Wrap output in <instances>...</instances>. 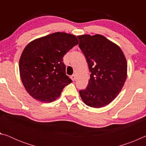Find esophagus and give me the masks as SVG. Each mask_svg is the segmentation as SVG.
Segmentation results:
<instances>
[{
	"label": "esophagus",
	"mask_w": 146,
	"mask_h": 146,
	"mask_svg": "<svg viewBox=\"0 0 146 146\" xmlns=\"http://www.w3.org/2000/svg\"><path fill=\"white\" fill-rule=\"evenodd\" d=\"M76 76L75 75H73L71 76V78L73 81H75L76 80Z\"/></svg>",
	"instance_id": "esophagus-1"
}]
</instances>
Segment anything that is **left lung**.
Here are the masks:
<instances>
[{
  "label": "left lung",
  "mask_w": 146,
  "mask_h": 146,
  "mask_svg": "<svg viewBox=\"0 0 146 146\" xmlns=\"http://www.w3.org/2000/svg\"><path fill=\"white\" fill-rule=\"evenodd\" d=\"M91 72L85 90L79 91L86 105L100 108L117 97L127 78V61L122 49L101 35L77 36Z\"/></svg>",
  "instance_id": "8db88e82"
}]
</instances>
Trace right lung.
I'll return each mask as SVG.
<instances>
[{
    "mask_svg": "<svg viewBox=\"0 0 146 146\" xmlns=\"http://www.w3.org/2000/svg\"><path fill=\"white\" fill-rule=\"evenodd\" d=\"M78 44L73 35L56 32L26 46L19 60L20 76L32 97L42 102H51L72 82L66 75L63 57Z\"/></svg>",
    "mask_w": 146,
    "mask_h": 146,
    "instance_id": "add662e5",
    "label": "right lung"
}]
</instances>
